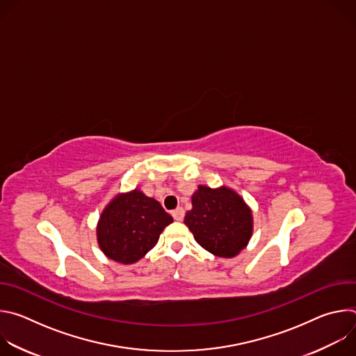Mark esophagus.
Here are the masks:
<instances>
[{
    "label": "esophagus",
    "mask_w": 356,
    "mask_h": 356,
    "mask_svg": "<svg viewBox=\"0 0 356 356\" xmlns=\"http://www.w3.org/2000/svg\"><path fill=\"white\" fill-rule=\"evenodd\" d=\"M172 216H173V218H175L176 221H181L183 217H184V210H183L181 207H179V209H176L175 211H172Z\"/></svg>",
    "instance_id": "1"
}]
</instances>
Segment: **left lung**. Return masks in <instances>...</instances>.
Instances as JSON below:
<instances>
[{
  "label": "left lung",
  "mask_w": 356,
  "mask_h": 356,
  "mask_svg": "<svg viewBox=\"0 0 356 356\" xmlns=\"http://www.w3.org/2000/svg\"><path fill=\"white\" fill-rule=\"evenodd\" d=\"M191 204L184 224L197 243L220 258H234L246 248L253 232V216L235 190L200 184L191 195Z\"/></svg>",
  "instance_id": "left-lung-1"
}]
</instances>
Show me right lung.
Wrapping results in <instances>:
<instances>
[{
  "mask_svg": "<svg viewBox=\"0 0 356 356\" xmlns=\"http://www.w3.org/2000/svg\"><path fill=\"white\" fill-rule=\"evenodd\" d=\"M172 222L161 202L136 187L118 193L106 206L97 222V242L108 259L132 265L158 243Z\"/></svg>",
  "mask_w": 356,
  "mask_h": 356,
  "instance_id": "obj_1",
  "label": "right lung"
}]
</instances>
